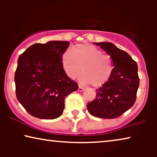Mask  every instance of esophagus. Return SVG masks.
Instances as JSON below:
<instances>
[{
  "mask_svg": "<svg viewBox=\"0 0 157 157\" xmlns=\"http://www.w3.org/2000/svg\"><path fill=\"white\" fill-rule=\"evenodd\" d=\"M83 88L81 86H80V85H78V91H79V92H81V91H83Z\"/></svg>",
  "mask_w": 157,
  "mask_h": 157,
  "instance_id": "1",
  "label": "esophagus"
}]
</instances>
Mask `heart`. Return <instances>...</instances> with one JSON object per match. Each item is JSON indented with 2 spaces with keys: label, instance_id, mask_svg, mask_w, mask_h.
Returning a JSON list of instances; mask_svg holds the SVG:
<instances>
[{
  "label": "heart",
  "instance_id": "b5f03b06",
  "mask_svg": "<svg viewBox=\"0 0 157 157\" xmlns=\"http://www.w3.org/2000/svg\"><path fill=\"white\" fill-rule=\"evenodd\" d=\"M61 63L66 75L74 79L79 78L83 84L99 87L111 78L113 71L111 56L103 53L102 51L93 45L79 44L73 46V50L66 49L61 56Z\"/></svg>",
  "mask_w": 157,
  "mask_h": 157
}]
</instances>
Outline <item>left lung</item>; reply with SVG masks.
<instances>
[{
  "label": "left lung",
  "instance_id": "left-lung-1",
  "mask_svg": "<svg viewBox=\"0 0 157 157\" xmlns=\"http://www.w3.org/2000/svg\"><path fill=\"white\" fill-rule=\"evenodd\" d=\"M111 56L114 67L111 78L96 89L94 100L87 104L89 112L102 119H115L133 106L139 86L138 66L126 51L111 43H94Z\"/></svg>",
  "mask_w": 157,
  "mask_h": 157
}]
</instances>
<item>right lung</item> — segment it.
Returning a JSON list of instances; mask_svg holds the SVG:
<instances>
[{
    "label": "right lung",
    "mask_w": 157,
    "mask_h": 157,
    "mask_svg": "<svg viewBox=\"0 0 157 157\" xmlns=\"http://www.w3.org/2000/svg\"><path fill=\"white\" fill-rule=\"evenodd\" d=\"M69 44L60 40L38 43L18 58L14 78L16 97L34 117H59L63 113L65 98L78 89L61 63V56Z\"/></svg>",
    "instance_id": "obj_1"
}]
</instances>
